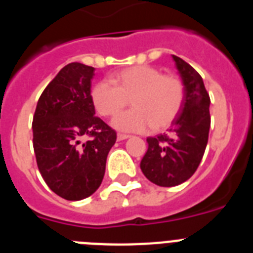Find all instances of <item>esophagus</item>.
Wrapping results in <instances>:
<instances>
[{
  "label": "esophagus",
  "mask_w": 253,
  "mask_h": 253,
  "mask_svg": "<svg viewBox=\"0 0 253 253\" xmlns=\"http://www.w3.org/2000/svg\"><path fill=\"white\" fill-rule=\"evenodd\" d=\"M116 138H118V140H124V139H128L129 135H128V134L118 133V135H116Z\"/></svg>",
  "instance_id": "34e87169"
}]
</instances>
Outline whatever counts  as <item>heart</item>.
Masks as SVG:
<instances>
[{
	"label": "heart",
	"instance_id": "1",
	"mask_svg": "<svg viewBox=\"0 0 253 253\" xmlns=\"http://www.w3.org/2000/svg\"><path fill=\"white\" fill-rule=\"evenodd\" d=\"M110 82L93 84L91 100L96 111L115 118L128 105L131 110L114 120L123 131H144L149 126L160 131L169 128L180 114L185 100V86L177 76L163 75L148 64H138L113 73Z\"/></svg>",
	"mask_w": 253,
	"mask_h": 253
}]
</instances>
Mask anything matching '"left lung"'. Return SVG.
I'll list each match as a JSON object with an SVG mask.
<instances>
[{
	"mask_svg": "<svg viewBox=\"0 0 253 253\" xmlns=\"http://www.w3.org/2000/svg\"><path fill=\"white\" fill-rule=\"evenodd\" d=\"M185 86L182 109L167 133L147 138L148 149L140 169L151 182L163 187L189 180L202 162L210 128V97L202 76L180 57L172 55Z\"/></svg>",
	"mask_w": 253,
	"mask_h": 253,
	"instance_id": "obj_1",
	"label": "left lung"
}]
</instances>
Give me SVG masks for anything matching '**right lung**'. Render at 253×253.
Masks as SVG:
<instances>
[{"label": "right lung", "mask_w": 253, "mask_h": 253, "mask_svg": "<svg viewBox=\"0 0 253 253\" xmlns=\"http://www.w3.org/2000/svg\"><path fill=\"white\" fill-rule=\"evenodd\" d=\"M93 76V67L67 64L40 95L33 118L38 169L53 193L72 202L99 189L116 140L115 130L95 116ZM84 136L90 139L81 142Z\"/></svg>", "instance_id": "add662e5"}]
</instances>
